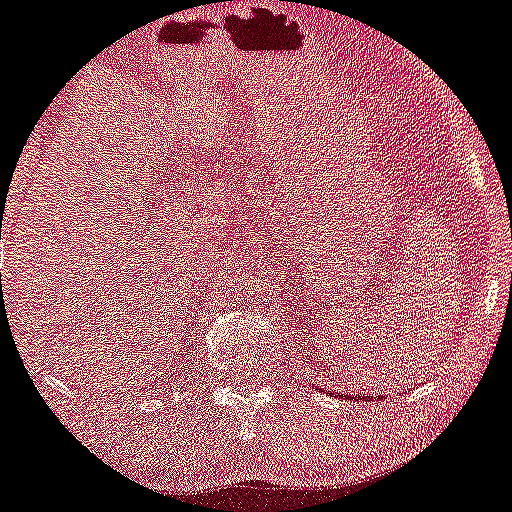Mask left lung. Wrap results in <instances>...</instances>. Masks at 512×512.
Masks as SVG:
<instances>
[{
    "label": "left lung",
    "mask_w": 512,
    "mask_h": 512,
    "mask_svg": "<svg viewBox=\"0 0 512 512\" xmlns=\"http://www.w3.org/2000/svg\"><path fill=\"white\" fill-rule=\"evenodd\" d=\"M352 398V396H350ZM355 401H362V393H357V396H355Z\"/></svg>",
    "instance_id": "1"
}]
</instances>
